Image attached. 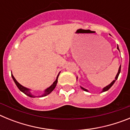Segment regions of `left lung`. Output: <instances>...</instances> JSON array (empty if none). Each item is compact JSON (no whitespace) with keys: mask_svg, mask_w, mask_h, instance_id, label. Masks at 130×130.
I'll use <instances>...</instances> for the list:
<instances>
[{"mask_svg":"<svg viewBox=\"0 0 130 130\" xmlns=\"http://www.w3.org/2000/svg\"><path fill=\"white\" fill-rule=\"evenodd\" d=\"M117 49H118V50H119V46H118V45H117ZM120 70H121V65H120V67H119V71H118V73H117V75H116V77H115V80H113V81H112V82H111V83H110L109 85H107V86H106V87H104V88H103V90H102V92H105V91H107V90H109V88H111V87H112V85H113V84L115 83V81H116V80H117V79H118V77H119V73H120ZM81 88H82L83 90H85V91L88 92V90H87V89H85V88H83L82 87H81Z\"/></svg>","mask_w":130,"mask_h":130,"instance_id":"obj_1","label":"left lung"}]
</instances>
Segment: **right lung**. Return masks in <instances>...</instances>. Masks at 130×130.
Instances as JSON below:
<instances>
[{"instance_id": "obj_1", "label": "right lung", "mask_w": 130, "mask_h": 130, "mask_svg": "<svg viewBox=\"0 0 130 130\" xmlns=\"http://www.w3.org/2000/svg\"><path fill=\"white\" fill-rule=\"evenodd\" d=\"M58 75H59V73H58V75H57V79H56V80L54 81L52 85H51L49 87V88H47V89H45V91H44V92H43V94L41 95V96H38V97H43V96H47V95L49 94H50V93H51V92L54 90V89H55V87H56V85H57V82H58ZM11 77H12V79H13V80L14 81L15 83V85H17V87H18V88H19L21 91L22 92H23L25 94H26V95H27L28 96H29V97H31V98H35L36 97L35 96H34L33 94H32V93H31L30 91V89H28V88H26V87L22 86L21 85V84H19L18 81H16V79H15V77H13V75H12V74H11Z\"/></svg>"}]
</instances>
